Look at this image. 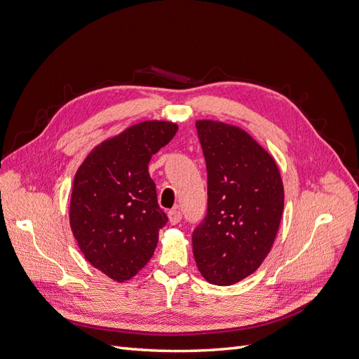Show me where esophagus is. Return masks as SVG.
Instances as JSON below:
<instances>
[{"label": "esophagus", "mask_w": 359, "mask_h": 359, "mask_svg": "<svg viewBox=\"0 0 359 359\" xmlns=\"http://www.w3.org/2000/svg\"><path fill=\"white\" fill-rule=\"evenodd\" d=\"M168 217H169V222L172 223V224H178L180 222H181V212L175 208V210H170L169 212H168Z\"/></svg>", "instance_id": "obj_1"}]
</instances>
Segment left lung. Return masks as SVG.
Wrapping results in <instances>:
<instances>
[{
    "label": "left lung",
    "instance_id": "1",
    "mask_svg": "<svg viewBox=\"0 0 359 359\" xmlns=\"http://www.w3.org/2000/svg\"><path fill=\"white\" fill-rule=\"evenodd\" d=\"M198 136L208 173V208L193 231V255L206 281L236 283L274 244L285 190L274 158L243 128L202 119Z\"/></svg>",
    "mask_w": 359,
    "mask_h": 359
}]
</instances>
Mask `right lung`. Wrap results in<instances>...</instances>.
<instances>
[{
    "label": "right lung",
    "mask_w": 359,
    "mask_h": 359,
    "mask_svg": "<svg viewBox=\"0 0 359 359\" xmlns=\"http://www.w3.org/2000/svg\"><path fill=\"white\" fill-rule=\"evenodd\" d=\"M177 132L168 121L128 127L97 145L74 175L73 235L85 259L119 283L147 265L168 222L148 163Z\"/></svg>",
    "instance_id": "add662e5"
}]
</instances>
